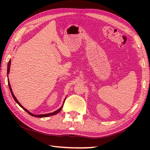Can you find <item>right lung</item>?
<instances>
[{
  "label": "right lung",
  "mask_w": 150,
  "mask_h": 150,
  "mask_svg": "<svg viewBox=\"0 0 150 150\" xmlns=\"http://www.w3.org/2000/svg\"><path fill=\"white\" fill-rule=\"evenodd\" d=\"M11 59H10V60H9V62H8V67H7V75H8V73H9V72H10V67H11ZM8 87H9V88H10V91H11V94H12V97H13V98L14 99L15 102H16V103L18 104V105L20 106V107H22V108H23L25 111H26L30 115H31V116H34V117H36V118L48 117V116H53V115H56V114H57L58 112H59L61 111V110H62V108L63 106V104H64V103H65V99H66V97H65L64 101H63V105H62V106H61V107H60L59 109H58V110L54 111V112H51V113H48V114H43V115H34V114H32V112H30L26 108H24L23 106H22L21 104H20V103L18 102V100H17V98H16V97H15V96H14V93H13V92H12V88H11V84H10L9 80L8 81Z\"/></svg>",
  "instance_id": "1"
}]
</instances>
